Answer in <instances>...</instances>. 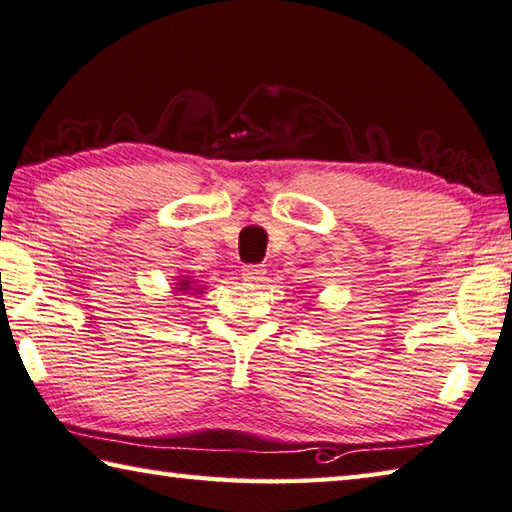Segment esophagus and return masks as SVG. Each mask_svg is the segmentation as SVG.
<instances>
[{"label": "esophagus", "instance_id": "34e87169", "mask_svg": "<svg viewBox=\"0 0 512 512\" xmlns=\"http://www.w3.org/2000/svg\"><path fill=\"white\" fill-rule=\"evenodd\" d=\"M265 267L263 265H245L242 267V279L245 281H263Z\"/></svg>", "mask_w": 512, "mask_h": 512}]
</instances>
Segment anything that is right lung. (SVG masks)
I'll return each mask as SVG.
<instances>
[{"label":"right lung","instance_id":"add662e5","mask_svg":"<svg viewBox=\"0 0 512 512\" xmlns=\"http://www.w3.org/2000/svg\"><path fill=\"white\" fill-rule=\"evenodd\" d=\"M177 285H179L177 290H191V281H188V279H182ZM197 290H204V288H197Z\"/></svg>","mask_w":512,"mask_h":512}]
</instances>
